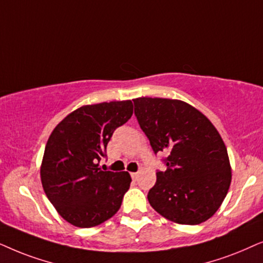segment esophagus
<instances>
[{"instance_id":"34e87169","label":"esophagus","mask_w":263,"mask_h":263,"mask_svg":"<svg viewBox=\"0 0 263 263\" xmlns=\"http://www.w3.org/2000/svg\"><path fill=\"white\" fill-rule=\"evenodd\" d=\"M131 177H132V179H134V180H137L138 172H132V173H131Z\"/></svg>"}]
</instances>
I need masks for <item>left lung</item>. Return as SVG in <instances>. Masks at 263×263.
I'll list each match as a JSON object with an SVG mask.
<instances>
[{
  "instance_id": "left-lung-1",
  "label": "left lung",
  "mask_w": 263,
  "mask_h": 263,
  "mask_svg": "<svg viewBox=\"0 0 263 263\" xmlns=\"http://www.w3.org/2000/svg\"><path fill=\"white\" fill-rule=\"evenodd\" d=\"M135 115L164 172L148 192L155 211L171 221L198 225L215 214L231 184L227 149L211 121L179 100L139 97Z\"/></svg>"
}]
</instances>
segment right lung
Wrapping results in <instances>:
<instances>
[{"mask_svg": "<svg viewBox=\"0 0 263 263\" xmlns=\"http://www.w3.org/2000/svg\"><path fill=\"white\" fill-rule=\"evenodd\" d=\"M134 113L131 101L84 106L51 132L45 145L41 179L62 218L77 227H93L120 208L131 184L127 172L99 168L108 142Z\"/></svg>", "mask_w": 263, "mask_h": 263, "instance_id": "1", "label": "right lung"}]
</instances>
